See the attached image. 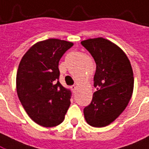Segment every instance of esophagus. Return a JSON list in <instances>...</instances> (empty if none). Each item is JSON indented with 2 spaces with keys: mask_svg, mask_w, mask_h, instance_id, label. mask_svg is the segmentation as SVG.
I'll return each mask as SVG.
<instances>
[{
  "mask_svg": "<svg viewBox=\"0 0 149 149\" xmlns=\"http://www.w3.org/2000/svg\"><path fill=\"white\" fill-rule=\"evenodd\" d=\"M71 89H72V91L74 92L75 91H76V89H77V86H76V85H73V86H71Z\"/></svg>",
  "mask_w": 149,
  "mask_h": 149,
  "instance_id": "1",
  "label": "esophagus"
}]
</instances>
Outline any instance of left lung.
Returning a JSON list of instances; mask_svg holds the SVG:
<instances>
[{"label":"left lung","instance_id":"left-lung-1","mask_svg":"<svg viewBox=\"0 0 149 149\" xmlns=\"http://www.w3.org/2000/svg\"><path fill=\"white\" fill-rule=\"evenodd\" d=\"M81 44L94 58L96 71L91 104L84 109L89 125L103 127L112 123L130 101L134 76L130 60L117 45L102 37L83 40Z\"/></svg>","mask_w":149,"mask_h":149}]
</instances>
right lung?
I'll use <instances>...</instances> for the list:
<instances>
[{
	"mask_svg": "<svg viewBox=\"0 0 149 149\" xmlns=\"http://www.w3.org/2000/svg\"><path fill=\"white\" fill-rule=\"evenodd\" d=\"M72 45L58 39L40 41L20 61L16 77L18 96L28 116L38 125L53 127L64 120L72 92L58 81V62Z\"/></svg>",
	"mask_w": 149,
	"mask_h": 149,
	"instance_id": "1",
	"label": "right lung"
}]
</instances>
